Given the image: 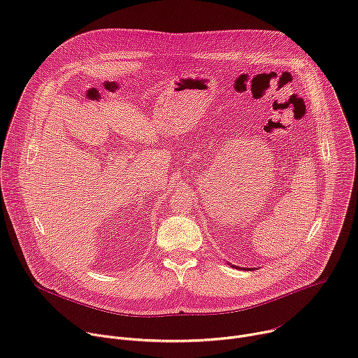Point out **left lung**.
Masks as SVG:
<instances>
[{
  "label": "left lung",
  "instance_id": "8db88e82",
  "mask_svg": "<svg viewBox=\"0 0 358 358\" xmlns=\"http://www.w3.org/2000/svg\"><path fill=\"white\" fill-rule=\"evenodd\" d=\"M231 266H233V268H237L236 265H231ZM241 269H243V268H241ZM244 269H245V268H244ZM247 269H251V268H247Z\"/></svg>",
  "mask_w": 358,
  "mask_h": 358
}]
</instances>
